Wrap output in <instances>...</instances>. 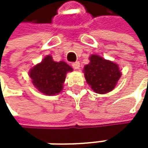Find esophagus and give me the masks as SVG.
I'll use <instances>...</instances> for the list:
<instances>
[{
    "instance_id": "obj_1",
    "label": "esophagus",
    "mask_w": 148,
    "mask_h": 148,
    "mask_svg": "<svg viewBox=\"0 0 148 148\" xmlns=\"http://www.w3.org/2000/svg\"><path fill=\"white\" fill-rule=\"evenodd\" d=\"M73 68H74V69H79V68H80V63L79 62H74L73 63Z\"/></svg>"
}]
</instances>
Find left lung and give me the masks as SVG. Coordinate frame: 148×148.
<instances>
[{
    "label": "left lung",
    "mask_w": 148,
    "mask_h": 148,
    "mask_svg": "<svg viewBox=\"0 0 148 148\" xmlns=\"http://www.w3.org/2000/svg\"><path fill=\"white\" fill-rule=\"evenodd\" d=\"M89 60L83 69L87 84L99 94L111 92L122 76L118 64L94 54L90 56Z\"/></svg>",
    "instance_id": "1"
}]
</instances>
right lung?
<instances>
[{"instance_id": "obj_1", "label": "right lung", "mask_w": 148, "mask_h": 148, "mask_svg": "<svg viewBox=\"0 0 148 148\" xmlns=\"http://www.w3.org/2000/svg\"><path fill=\"white\" fill-rule=\"evenodd\" d=\"M72 71L73 69L65 62H55L53 57L48 55L30 69L29 76L33 86L40 92L53 96L63 90L66 75Z\"/></svg>"}]
</instances>
